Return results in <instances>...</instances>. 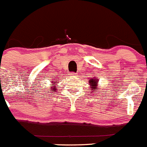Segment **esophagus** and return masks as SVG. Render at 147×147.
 <instances>
[{
	"instance_id": "obj_1",
	"label": "esophagus",
	"mask_w": 147,
	"mask_h": 147,
	"mask_svg": "<svg viewBox=\"0 0 147 147\" xmlns=\"http://www.w3.org/2000/svg\"><path fill=\"white\" fill-rule=\"evenodd\" d=\"M70 76H71V77H76L77 75H76V73H71V74H70Z\"/></svg>"
}]
</instances>
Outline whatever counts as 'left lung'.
<instances>
[{"label": "left lung", "instance_id": "obj_1", "mask_svg": "<svg viewBox=\"0 0 147 147\" xmlns=\"http://www.w3.org/2000/svg\"><path fill=\"white\" fill-rule=\"evenodd\" d=\"M89 85H90L91 87L90 89H92L91 91L90 94H94L95 93L97 92V89H99V86H98V83H99V81L98 79H97V77H93L92 79H89Z\"/></svg>", "mask_w": 147, "mask_h": 147}]
</instances>
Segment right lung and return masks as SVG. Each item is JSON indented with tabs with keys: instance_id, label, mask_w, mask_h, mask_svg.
Returning <instances> with one entry per match:
<instances>
[{
	"instance_id": "add662e5",
	"label": "right lung",
	"mask_w": 147,
	"mask_h": 147,
	"mask_svg": "<svg viewBox=\"0 0 147 147\" xmlns=\"http://www.w3.org/2000/svg\"><path fill=\"white\" fill-rule=\"evenodd\" d=\"M51 82H50V90H47V92H51V94H53V92H58L57 91V84H58V82H57V80L55 78H54V79H52Z\"/></svg>"
}]
</instances>
